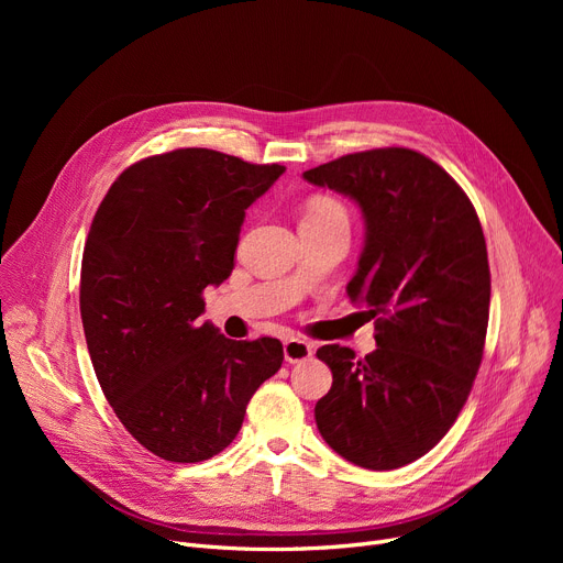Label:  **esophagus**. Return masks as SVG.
Returning a JSON list of instances; mask_svg holds the SVG:
<instances>
[{"label": "esophagus", "instance_id": "obj_1", "mask_svg": "<svg viewBox=\"0 0 563 563\" xmlns=\"http://www.w3.org/2000/svg\"><path fill=\"white\" fill-rule=\"evenodd\" d=\"M283 351H285V361H287V363H301V361H308V358L312 356L314 346H312L308 340L289 338V340H285Z\"/></svg>", "mask_w": 563, "mask_h": 563}]
</instances>
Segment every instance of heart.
<instances>
[{
    "label": "heart",
    "instance_id": "1",
    "mask_svg": "<svg viewBox=\"0 0 563 563\" xmlns=\"http://www.w3.org/2000/svg\"><path fill=\"white\" fill-rule=\"evenodd\" d=\"M331 214L344 217V210L338 200L327 198V196H319V198L310 200L308 212H306V217H331Z\"/></svg>",
    "mask_w": 563,
    "mask_h": 563
}]
</instances>
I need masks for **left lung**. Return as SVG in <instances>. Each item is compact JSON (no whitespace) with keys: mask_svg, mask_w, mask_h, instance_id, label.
Instances as JSON below:
<instances>
[{"mask_svg":"<svg viewBox=\"0 0 563 563\" xmlns=\"http://www.w3.org/2000/svg\"><path fill=\"white\" fill-rule=\"evenodd\" d=\"M349 196L365 246L349 299L376 319L363 361L327 344L333 386L314 406L321 438L367 470L418 461L456 422L482 365L490 306L484 230L465 191L408 147L344 155L303 173Z\"/></svg>","mask_w":563,"mask_h":563,"instance_id":"8db88e82","label":"left lung"}]
</instances>
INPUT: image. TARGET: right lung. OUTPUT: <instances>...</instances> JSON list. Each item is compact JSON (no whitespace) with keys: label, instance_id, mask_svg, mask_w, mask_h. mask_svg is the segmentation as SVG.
I'll return each instance as SVG.
<instances>
[{"label":"right lung","instance_id":"1","mask_svg":"<svg viewBox=\"0 0 563 563\" xmlns=\"http://www.w3.org/2000/svg\"><path fill=\"white\" fill-rule=\"evenodd\" d=\"M285 173L207 147L125 168L86 236L79 310L100 388L159 459L198 463L240 433L246 406L283 365L276 338L228 340L205 312L249 207Z\"/></svg>","mask_w":563,"mask_h":563}]
</instances>
